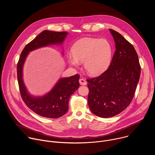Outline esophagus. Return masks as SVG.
<instances>
[{
  "mask_svg": "<svg viewBox=\"0 0 155 155\" xmlns=\"http://www.w3.org/2000/svg\"><path fill=\"white\" fill-rule=\"evenodd\" d=\"M79 83H80V84L81 85H86V84H87L86 81L84 79H83V78L80 79V80H79Z\"/></svg>",
  "mask_w": 155,
  "mask_h": 155,
  "instance_id": "34e87169",
  "label": "esophagus"
}]
</instances>
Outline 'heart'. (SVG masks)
I'll return each instance as SVG.
<instances>
[{"instance_id": "1", "label": "heart", "mask_w": 155, "mask_h": 155, "mask_svg": "<svg viewBox=\"0 0 155 155\" xmlns=\"http://www.w3.org/2000/svg\"><path fill=\"white\" fill-rule=\"evenodd\" d=\"M112 54V46L108 40L84 37L74 43L72 53H68L67 59L76 68L83 62L86 72L96 76L107 70L111 62Z\"/></svg>"}]
</instances>
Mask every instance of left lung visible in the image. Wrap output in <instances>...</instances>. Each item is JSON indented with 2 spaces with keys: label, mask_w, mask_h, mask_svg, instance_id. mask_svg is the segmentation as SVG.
I'll return each mask as SVG.
<instances>
[{
  "label": "left lung",
  "mask_w": 155,
  "mask_h": 155,
  "mask_svg": "<svg viewBox=\"0 0 155 155\" xmlns=\"http://www.w3.org/2000/svg\"><path fill=\"white\" fill-rule=\"evenodd\" d=\"M115 43V52L108 69L87 80V103L91 111L102 118L114 117L126 108L133 99L140 75L136 50L120 33L109 29Z\"/></svg>",
  "instance_id": "left-lung-1"
}]
</instances>
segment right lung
Instances as JSON below:
<instances>
[{"mask_svg": "<svg viewBox=\"0 0 155 155\" xmlns=\"http://www.w3.org/2000/svg\"><path fill=\"white\" fill-rule=\"evenodd\" d=\"M68 34L48 30L42 31L25 47L17 64V77L22 99L34 112L43 117L58 118L68 111L70 97L80 86V75L61 78L48 93L34 96L29 93L24 83V64L29 52L50 45H62Z\"/></svg>", "mask_w": 155, "mask_h": 155, "instance_id": "add662e5", "label": "right lung"}]
</instances>
